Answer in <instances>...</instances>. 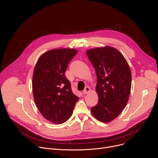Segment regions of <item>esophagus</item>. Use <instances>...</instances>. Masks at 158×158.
I'll use <instances>...</instances> for the list:
<instances>
[{
	"label": "esophagus",
	"instance_id": "obj_1",
	"mask_svg": "<svg viewBox=\"0 0 158 158\" xmlns=\"http://www.w3.org/2000/svg\"><path fill=\"white\" fill-rule=\"evenodd\" d=\"M90 91H91V89H90L89 87H88V86L85 87V89L83 90V94H87L90 92Z\"/></svg>",
	"mask_w": 158,
	"mask_h": 158
}]
</instances>
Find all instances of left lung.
Segmentation results:
<instances>
[{
    "instance_id": "obj_1",
    "label": "left lung",
    "mask_w": 158,
    "mask_h": 158,
    "mask_svg": "<svg viewBox=\"0 0 158 158\" xmlns=\"http://www.w3.org/2000/svg\"><path fill=\"white\" fill-rule=\"evenodd\" d=\"M86 55L97 76L98 104L91 108L93 115L108 123L117 118L125 107L131 89L132 76L122 54L111 47L96 48Z\"/></svg>"
}]
</instances>
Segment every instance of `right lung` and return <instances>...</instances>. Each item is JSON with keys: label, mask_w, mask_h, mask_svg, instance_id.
Listing matches in <instances>:
<instances>
[{"label": "right lung", "mask_w": 158, "mask_h": 158, "mask_svg": "<svg viewBox=\"0 0 158 158\" xmlns=\"http://www.w3.org/2000/svg\"><path fill=\"white\" fill-rule=\"evenodd\" d=\"M77 53L75 49L51 50L40 57L35 67L32 80L35 102L43 117L52 123L65 122L79 99L65 76L69 63Z\"/></svg>", "instance_id": "1"}]
</instances>
